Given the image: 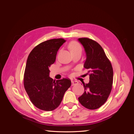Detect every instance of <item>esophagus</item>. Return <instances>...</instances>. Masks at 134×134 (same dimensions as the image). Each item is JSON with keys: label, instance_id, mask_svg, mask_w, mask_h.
<instances>
[{"label": "esophagus", "instance_id": "obj_1", "mask_svg": "<svg viewBox=\"0 0 134 134\" xmlns=\"http://www.w3.org/2000/svg\"><path fill=\"white\" fill-rule=\"evenodd\" d=\"M78 84V82H77V81H74V80L71 81V86H74V85Z\"/></svg>", "mask_w": 134, "mask_h": 134}]
</instances>
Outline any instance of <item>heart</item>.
Segmentation results:
<instances>
[{"instance_id": "obj_1", "label": "heart", "mask_w": 134, "mask_h": 134, "mask_svg": "<svg viewBox=\"0 0 134 134\" xmlns=\"http://www.w3.org/2000/svg\"><path fill=\"white\" fill-rule=\"evenodd\" d=\"M69 48L71 53L76 51L82 52V48L80 44L76 42H72L69 44Z\"/></svg>"}]
</instances>
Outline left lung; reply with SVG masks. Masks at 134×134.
Returning <instances> with one entry per match:
<instances>
[{
    "label": "left lung",
    "mask_w": 134,
    "mask_h": 134,
    "mask_svg": "<svg viewBox=\"0 0 134 134\" xmlns=\"http://www.w3.org/2000/svg\"><path fill=\"white\" fill-rule=\"evenodd\" d=\"M86 55L84 67L88 70L90 82L83 83V94L78 100L83 106L90 109L99 108L106 102L113 83V69L102 47L99 44L88 38H80Z\"/></svg>",
    "instance_id": "1"
}]
</instances>
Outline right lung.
Instances as JSON below:
<instances>
[{
  "label": "right lung",
  "instance_id": "1",
  "mask_svg": "<svg viewBox=\"0 0 134 134\" xmlns=\"http://www.w3.org/2000/svg\"><path fill=\"white\" fill-rule=\"evenodd\" d=\"M65 42L63 38L43 42L32 50L27 58L24 86L32 103L41 110H54L71 86L69 79L55 81L49 76V68L55 62L60 47Z\"/></svg>",
  "mask_w": 134,
  "mask_h": 134
}]
</instances>
